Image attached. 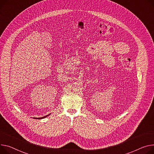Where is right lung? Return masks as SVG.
I'll use <instances>...</instances> for the list:
<instances>
[{"mask_svg": "<svg viewBox=\"0 0 154 154\" xmlns=\"http://www.w3.org/2000/svg\"><path fill=\"white\" fill-rule=\"evenodd\" d=\"M50 115V114H49ZM49 115H47V116H43V117H42V118H34V119H43V118H46V117H47V116H48Z\"/></svg>", "mask_w": 154, "mask_h": 154, "instance_id": "obj_1", "label": "right lung"}]
</instances>
